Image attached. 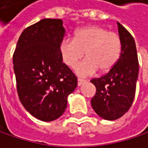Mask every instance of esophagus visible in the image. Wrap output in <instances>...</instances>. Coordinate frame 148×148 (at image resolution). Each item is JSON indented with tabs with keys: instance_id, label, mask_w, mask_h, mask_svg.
<instances>
[{
	"instance_id": "1",
	"label": "esophagus",
	"mask_w": 148,
	"mask_h": 148,
	"mask_svg": "<svg viewBox=\"0 0 148 148\" xmlns=\"http://www.w3.org/2000/svg\"><path fill=\"white\" fill-rule=\"evenodd\" d=\"M85 83H86V80H85V79L80 78V77H78V78H77V86H82V85H83V84H85Z\"/></svg>"
}]
</instances>
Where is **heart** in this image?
<instances>
[{
  "label": "heart",
  "mask_w": 148,
  "mask_h": 148,
  "mask_svg": "<svg viewBox=\"0 0 148 148\" xmlns=\"http://www.w3.org/2000/svg\"><path fill=\"white\" fill-rule=\"evenodd\" d=\"M122 52L120 36L99 25H88L75 32L74 38H65L60 44L62 62L74 68L86 53L87 57L76 67L80 76H89L98 69L111 70L118 62Z\"/></svg>",
  "instance_id": "b5f03b06"
}]
</instances>
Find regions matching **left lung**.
Segmentation results:
<instances>
[{"label":"left lung","instance_id":"8db88e82","mask_svg":"<svg viewBox=\"0 0 148 148\" xmlns=\"http://www.w3.org/2000/svg\"><path fill=\"white\" fill-rule=\"evenodd\" d=\"M122 41L121 56L107 74L92 78L96 93L91 101L94 111L101 118L116 120L131 108L136 92L138 60L133 37L117 22Z\"/></svg>","mask_w":148,"mask_h":148}]
</instances>
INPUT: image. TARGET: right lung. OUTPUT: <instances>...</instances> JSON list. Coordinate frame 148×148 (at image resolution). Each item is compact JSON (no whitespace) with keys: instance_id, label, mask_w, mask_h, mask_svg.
Listing matches in <instances>:
<instances>
[{"instance_id":"add662e5","label":"right lung","mask_w":148,"mask_h":148,"mask_svg":"<svg viewBox=\"0 0 148 148\" xmlns=\"http://www.w3.org/2000/svg\"><path fill=\"white\" fill-rule=\"evenodd\" d=\"M64 33L61 19H42L23 31L13 55L19 100L31 115L45 122L63 114L68 95L77 86L60 54Z\"/></svg>"}]
</instances>
